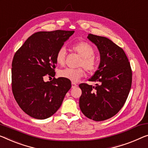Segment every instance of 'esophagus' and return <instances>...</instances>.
Returning a JSON list of instances; mask_svg holds the SVG:
<instances>
[{"label": "esophagus", "mask_w": 148, "mask_h": 148, "mask_svg": "<svg viewBox=\"0 0 148 148\" xmlns=\"http://www.w3.org/2000/svg\"><path fill=\"white\" fill-rule=\"evenodd\" d=\"M77 84L76 83H75V82H72V88H75V87H76L77 86Z\"/></svg>", "instance_id": "esophagus-1"}]
</instances>
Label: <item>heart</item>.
Returning <instances> with one entry per match:
<instances>
[{
  "label": "heart",
  "mask_w": 148,
  "mask_h": 148,
  "mask_svg": "<svg viewBox=\"0 0 148 148\" xmlns=\"http://www.w3.org/2000/svg\"><path fill=\"white\" fill-rule=\"evenodd\" d=\"M72 50L81 56L78 66H82L78 68H66L60 70L58 72V75L62 78H67L72 82L78 81L81 78L84 76L85 70L90 74L94 73L98 68V62L94 58L95 50L93 46L86 42H79L72 46ZM66 57V50L64 47L59 48L56 52V63L58 65H63L64 63Z\"/></svg>",
  "instance_id": "1"
}]
</instances>
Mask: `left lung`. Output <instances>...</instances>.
Instances as JSON below:
<instances>
[{"mask_svg":"<svg viewBox=\"0 0 148 148\" xmlns=\"http://www.w3.org/2000/svg\"><path fill=\"white\" fill-rule=\"evenodd\" d=\"M88 38L98 48L100 63L89 79L96 85H79V105L87 118L99 122L115 116L124 105L131 89L132 72L122 48L106 37L89 34Z\"/></svg>","mask_w":148,"mask_h":148,"instance_id":"1","label":"left lung"}]
</instances>
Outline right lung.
Returning a JSON list of instances; mask_svg holds the SVG:
<instances>
[{
	"mask_svg": "<svg viewBox=\"0 0 148 148\" xmlns=\"http://www.w3.org/2000/svg\"><path fill=\"white\" fill-rule=\"evenodd\" d=\"M74 31L38 32L17 50L12 62V90L26 114L44 120L56 113L72 85L65 78L45 82L55 76L56 52Z\"/></svg>",
	"mask_w": 148,
	"mask_h": 148,
	"instance_id": "1",
	"label": "right lung"
}]
</instances>
